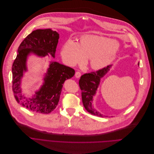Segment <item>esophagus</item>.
<instances>
[{"mask_svg":"<svg viewBox=\"0 0 154 154\" xmlns=\"http://www.w3.org/2000/svg\"><path fill=\"white\" fill-rule=\"evenodd\" d=\"M81 75H82V74H81V72H79V71L76 72V73H75V77L76 78H80V76H81Z\"/></svg>","mask_w":154,"mask_h":154,"instance_id":"esophagus-1","label":"esophagus"}]
</instances>
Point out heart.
Masks as SVG:
<instances>
[{"mask_svg": "<svg viewBox=\"0 0 154 154\" xmlns=\"http://www.w3.org/2000/svg\"><path fill=\"white\" fill-rule=\"evenodd\" d=\"M118 44L114 39L103 36L85 35L78 42L69 40L61 50L64 61L71 66L82 63L89 59L91 68L100 69L110 64L118 51Z\"/></svg>", "mask_w": 154, "mask_h": 154, "instance_id": "b5f03b06", "label": "heart"}]
</instances>
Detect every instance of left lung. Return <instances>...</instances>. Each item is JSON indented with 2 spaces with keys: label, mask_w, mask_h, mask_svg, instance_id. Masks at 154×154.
<instances>
[{
  "label": "left lung",
  "mask_w": 154,
  "mask_h": 154,
  "mask_svg": "<svg viewBox=\"0 0 154 154\" xmlns=\"http://www.w3.org/2000/svg\"><path fill=\"white\" fill-rule=\"evenodd\" d=\"M140 63H138L139 66ZM112 65L107 66L106 67L98 71L86 73L82 75L79 79V85L82 90V101L84 107L90 113L100 117H106L98 112L96 109L93 108V97L97 93V89L100 85L101 79L103 78L105 75L110 69Z\"/></svg>",
  "instance_id": "left-lung-1"
}]
</instances>
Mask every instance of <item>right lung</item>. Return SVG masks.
Wrapping results in <instances>:
<instances>
[{"label": "right lung", "mask_w": 154, "mask_h": 154, "mask_svg": "<svg viewBox=\"0 0 154 154\" xmlns=\"http://www.w3.org/2000/svg\"><path fill=\"white\" fill-rule=\"evenodd\" d=\"M60 34L51 29L32 31L20 45L17 55L12 64V91L18 103L34 112L48 114L53 112L59 102L63 85L74 76L72 68L56 61H51L44 75L43 83L31 98L22 93L21 81L27 71V61L31 54L39 57H55Z\"/></svg>", "instance_id": "obj_1"}]
</instances>
